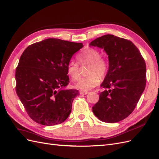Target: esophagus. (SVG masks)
Instances as JSON below:
<instances>
[{
  "label": "esophagus",
  "instance_id": "obj_1",
  "mask_svg": "<svg viewBox=\"0 0 159 159\" xmlns=\"http://www.w3.org/2000/svg\"><path fill=\"white\" fill-rule=\"evenodd\" d=\"M80 93L82 94L85 95V94H87L89 93V92H88V91H85V90H83V91L80 92Z\"/></svg>",
  "mask_w": 159,
  "mask_h": 159
}]
</instances>
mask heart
Here are the masks:
<instances>
[{
    "mask_svg": "<svg viewBox=\"0 0 159 159\" xmlns=\"http://www.w3.org/2000/svg\"><path fill=\"white\" fill-rule=\"evenodd\" d=\"M80 64H89L87 76L80 79L75 84L80 90L92 89L101 82V79L107 76L108 70V63L105 58L101 57V52L94 48H85L77 56ZM66 71L71 79L77 80L80 76L79 65L74 61H70L66 66Z\"/></svg>",
    "mask_w": 159,
    "mask_h": 159,
    "instance_id": "obj_1",
    "label": "heart"
}]
</instances>
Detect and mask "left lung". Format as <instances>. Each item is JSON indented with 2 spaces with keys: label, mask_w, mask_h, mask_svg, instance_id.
<instances>
[{
  "label": "left lung",
  "mask_w": 159,
  "mask_h": 159,
  "mask_svg": "<svg viewBox=\"0 0 159 159\" xmlns=\"http://www.w3.org/2000/svg\"><path fill=\"white\" fill-rule=\"evenodd\" d=\"M104 48L109 66L101 84L93 112L99 120L114 123L128 117L137 106L146 86V63L139 50L129 40L105 34L90 43Z\"/></svg>",
  "instance_id": "8db88e82"
}]
</instances>
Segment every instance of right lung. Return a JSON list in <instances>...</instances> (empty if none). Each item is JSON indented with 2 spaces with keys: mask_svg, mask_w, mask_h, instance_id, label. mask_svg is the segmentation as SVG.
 I'll return each mask as SVG.
<instances>
[{
  "mask_svg": "<svg viewBox=\"0 0 159 159\" xmlns=\"http://www.w3.org/2000/svg\"><path fill=\"white\" fill-rule=\"evenodd\" d=\"M83 43L48 39L32 44L22 52L16 72V92L27 114L45 126L61 124L69 116L79 94L66 90V66Z\"/></svg>",
  "mask_w": 159,
  "mask_h": 159,
  "instance_id": "obj_1",
  "label": "right lung"
}]
</instances>
